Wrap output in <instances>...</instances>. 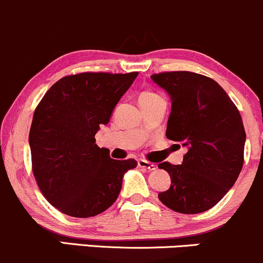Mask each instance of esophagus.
<instances>
[{
	"mask_svg": "<svg viewBox=\"0 0 263 263\" xmlns=\"http://www.w3.org/2000/svg\"><path fill=\"white\" fill-rule=\"evenodd\" d=\"M138 167L143 168V170H146V171H156V168H157L153 163H151L148 161H144V159H140V161H138Z\"/></svg>",
	"mask_w": 263,
	"mask_h": 263,
	"instance_id": "1",
	"label": "esophagus"
}]
</instances>
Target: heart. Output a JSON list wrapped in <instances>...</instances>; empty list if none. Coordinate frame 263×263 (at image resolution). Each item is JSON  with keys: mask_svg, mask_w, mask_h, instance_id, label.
Wrapping results in <instances>:
<instances>
[{"mask_svg": "<svg viewBox=\"0 0 263 263\" xmlns=\"http://www.w3.org/2000/svg\"><path fill=\"white\" fill-rule=\"evenodd\" d=\"M156 96H158V93L152 92V91H144V92L141 93L140 99H138V100H140V102H142V101H146V100H149V99L156 98Z\"/></svg>", "mask_w": 263, "mask_h": 263, "instance_id": "b5f03b06", "label": "heart"}]
</instances>
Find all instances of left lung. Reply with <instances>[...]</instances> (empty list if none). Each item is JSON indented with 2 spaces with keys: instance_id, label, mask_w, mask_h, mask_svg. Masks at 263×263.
<instances>
[{
  "instance_id": "8db88e82",
  "label": "left lung",
  "mask_w": 263,
  "mask_h": 263,
  "mask_svg": "<svg viewBox=\"0 0 263 263\" xmlns=\"http://www.w3.org/2000/svg\"><path fill=\"white\" fill-rule=\"evenodd\" d=\"M151 78L171 96L165 136L186 148L182 164H158L172 180L158 198L177 213H203L224 198L242 170L241 115L225 90L205 75L163 71Z\"/></svg>"
}]
</instances>
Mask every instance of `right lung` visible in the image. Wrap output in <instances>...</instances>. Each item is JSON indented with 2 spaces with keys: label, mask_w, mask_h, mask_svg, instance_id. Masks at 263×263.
Here are the masks:
<instances>
[{
  "label": "right lung",
  "mask_w": 263,
  "mask_h": 263,
  "mask_svg": "<svg viewBox=\"0 0 263 263\" xmlns=\"http://www.w3.org/2000/svg\"><path fill=\"white\" fill-rule=\"evenodd\" d=\"M138 73L66 75L45 92L29 131L32 172L44 198L63 214L90 218L112 205L125 172L137 167L129 158H110L95 143L101 125Z\"/></svg>",
  "instance_id": "add662e5"
}]
</instances>
